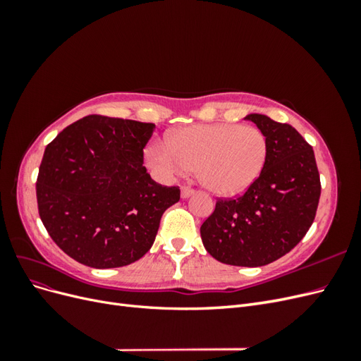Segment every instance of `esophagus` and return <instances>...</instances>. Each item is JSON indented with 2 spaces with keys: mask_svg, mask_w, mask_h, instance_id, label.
Returning <instances> with one entry per match:
<instances>
[{
  "mask_svg": "<svg viewBox=\"0 0 361 361\" xmlns=\"http://www.w3.org/2000/svg\"><path fill=\"white\" fill-rule=\"evenodd\" d=\"M192 194H194V190L190 188V187H183V188L180 190V197H182V199H188L190 195H192Z\"/></svg>",
  "mask_w": 361,
  "mask_h": 361,
  "instance_id": "esophagus-1",
  "label": "esophagus"
}]
</instances>
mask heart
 <instances>
[{
  "label": "heart",
  "mask_w": 361,
  "mask_h": 361,
  "mask_svg": "<svg viewBox=\"0 0 361 361\" xmlns=\"http://www.w3.org/2000/svg\"><path fill=\"white\" fill-rule=\"evenodd\" d=\"M166 145L146 149V161L162 173L197 169L202 187L231 197L244 192L265 167L267 137L255 126L194 125L174 130Z\"/></svg>",
  "instance_id": "obj_1"
}]
</instances>
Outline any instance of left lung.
Wrapping results in <instances>:
<instances>
[{
    "label": "left lung",
    "mask_w": 361,
    "mask_h": 361,
    "mask_svg": "<svg viewBox=\"0 0 361 361\" xmlns=\"http://www.w3.org/2000/svg\"><path fill=\"white\" fill-rule=\"evenodd\" d=\"M268 143L260 176L238 199H218L200 227L207 253L235 267H264L297 245L310 228L321 195L312 146L295 128L248 114Z\"/></svg>",
    "instance_id": "left-lung-1"
}]
</instances>
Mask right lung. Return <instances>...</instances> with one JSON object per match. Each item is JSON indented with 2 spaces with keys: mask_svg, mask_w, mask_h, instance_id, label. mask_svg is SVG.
Here are the masks:
<instances>
[{
  "mask_svg": "<svg viewBox=\"0 0 361 361\" xmlns=\"http://www.w3.org/2000/svg\"><path fill=\"white\" fill-rule=\"evenodd\" d=\"M154 123L85 116L47 146L36 183L52 241L82 265L133 264L150 250L162 214L180 199L143 167Z\"/></svg>",
  "mask_w": 361,
  "mask_h": 361,
  "instance_id": "1",
  "label": "right lung"
}]
</instances>
